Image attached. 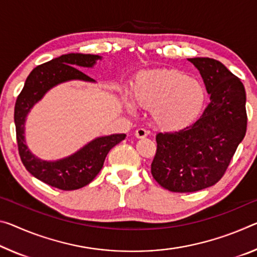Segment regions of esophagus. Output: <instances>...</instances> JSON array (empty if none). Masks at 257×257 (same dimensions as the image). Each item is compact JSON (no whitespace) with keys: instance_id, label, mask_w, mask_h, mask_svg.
Listing matches in <instances>:
<instances>
[{"instance_id":"obj_1","label":"esophagus","mask_w":257,"mask_h":257,"mask_svg":"<svg viewBox=\"0 0 257 257\" xmlns=\"http://www.w3.org/2000/svg\"><path fill=\"white\" fill-rule=\"evenodd\" d=\"M135 136L137 138H144L148 136V132H146V130L143 128H138L135 132Z\"/></svg>"}]
</instances>
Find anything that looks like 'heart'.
Instances as JSON below:
<instances>
[{
  "instance_id": "obj_1",
  "label": "heart",
  "mask_w": 257,
  "mask_h": 257,
  "mask_svg": "<svg viewBox=\"0 0 257 257\" xmlns=\"http://www.w3.org/2000/svg\"><path fill=\"white\" fill-rule=\"evenodd\" d=\"M133 96L142 107L151 109L154 125L166 132H176L194 122L207 99L205 85L177 70L141 73Z\"/></svg>"
}]
</instances>
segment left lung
<instances>
[{
  "label": "left lung",
  "mask_w": 257,
  "mask_h": 257,
  "mask_svg": "<svg viewBox=\"0 0 257 257\" xmlns=\"http://www.w3.org/2000/svg\"><path fill=\"white\" fill-rule=\"evenodd\" d=\"M206 84L210 101L201 116L181 130L159 133L151 174L172 192H195L221 180L247 130L241 80L216 59L189 58Z\"/></svg>",
  "instance_id": "8db88e82"
}]
</instances>
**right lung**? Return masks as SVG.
<instances>
[{
    "label": "right lung",
    "instance_id": "add662e5",
    "mask_svg": "<svg viewBox=\"0 0 257 257\" xmlns=\"http://www.w3.org/2000/svg\"><path fill=\"white\" fill-rule=\"evenodd\" d=\"M100 57L97 55L67 54L36 66L27 76L15 104L16 137L23 165L34 177L63 191L88 185L103 168L109 150L124 140V134L96 138L73 156L48 162L35 158L24 140V123L27 113L49 89L68 80L93 81L77 67H91Z\"/></svg>",
    "mask_w": 257,
    "mask_h": 257
}]
</instances>
